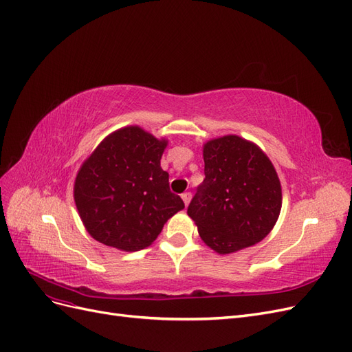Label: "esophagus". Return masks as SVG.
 <instances>
[{
	"label": "esophagus",
	"instance_id": "34e87169",
	"mask_svg": "<svg viewBox=\"0 0 352 352\" xmlns=\"http://www.w3.org/2000/svg\"><path fill=\"white\" fill-rule=\"evenodd\" d=\"M182 199H184V202H185V206H188V204H189V201H190V192H185V194H182Z\"/></svg>",
	"mask_w": 352,
	"mask_h": 352
}]
</instances>
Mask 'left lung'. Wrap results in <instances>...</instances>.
<instances>
[{"mask_svg": "<svg viewBox=\"0 0 352 352\" xmlns=\"http://www.w3.org/2000/svg\"><path fill=\"white\" fill-rule=\"evenodd\" d=\"M206 179L188 207L201 239L217 254H232L263 241L282 208V188L270 158L238 135L202 146Z\"/></svg>", "mask_w": 352, "mask_h": 352, "instance_id": "obj_1", "label": "left lung"}]
</instances>
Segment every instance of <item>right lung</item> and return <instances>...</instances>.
Returning a JSON list of instances; mask_svg holds the SVG:
<instances>
[{"instance_id": "obj_1", "label": "right lung", "mask_w": 352, "mask_h": 352, "mask_svg": "<svg viewBox=\"0 0 352 352\" xmlns=\"http://www.w3.org/2000/svg\"><path fill=\"white\" fill-rule=\"evenodd\" d=\"M168 141L126 126L105 136L74 179L73 197L89 235L107 247L138 251L151 245L185 204L170 192L160 160Z\"/></svg>"}]
</instances>
